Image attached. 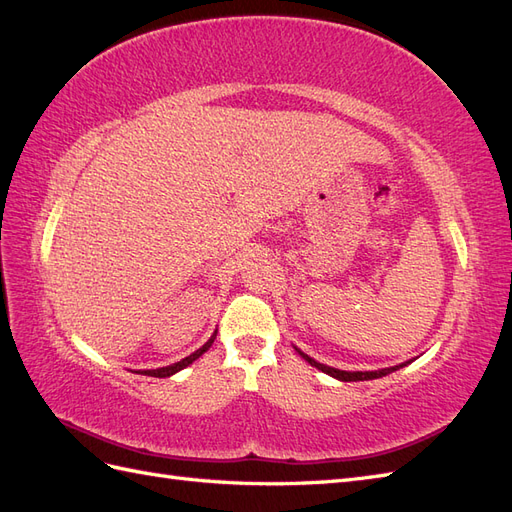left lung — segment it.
Here are the masks:
<instances>
[{
	"instance_id": "1",
	"label": "left lung",
	"mask_w": 512,
	"mask_h": 512,
	"mask_svg": "<svg viewBox=\"0 0 512 512\" xmlns=\"http://www.w3.org/2000/svg\"><path fill=\"white\" fill-rule=\"evenodd\" d=\"M297 352L303 356V359H305L309 365L318 367L320 371H324V374H329V376H333V378H337V380H342V382H359V380H374V378H382V376H386V374H391V371H397L399 367H404V365H406V363H401V365L386 367V369H378V371H342V369H335V367H329V365H322V363L314 361L312 356H307V354H305V352H301L299 348H297Z\"/></svg>"
}]
</instances>
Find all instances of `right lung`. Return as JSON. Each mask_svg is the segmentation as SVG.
<instances>
[{"mask_svg": "<svg viewBox=\"0 0 512 512\" xmlns=\"http://www.w3.org/2000/svg\"><path fill=\"white\" fill-rule=\"evenodd\" d=\"M215 335H218V331H215V333L211 335V339H209V342H207L203 348H198V350H196V352H192L190 356H185V359H181L179 363H173V365H168V367H160V369H147V371H143V374H145V376H153V378H166V376H173V374H177L179 369L188 367L190 363H194V361L198 359V356H203V354L211 348ZM138 374H141V371H138Z\"/></svg>", "mask_w": 512, "mask_h": 512, "instance_id": "right-lung-1", "label": "right lung"}]
</instances>
